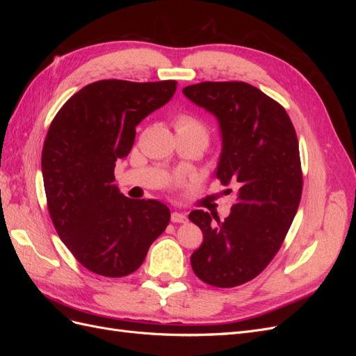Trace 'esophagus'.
<instances>
[{
  "instance_id": "esophagus-1",
  "label": "esophagus",
  "mask_w": 356,
  "mask_h": 356,
  "mask_svg": "<svg viewBox=\"0 0 356 356\" xmlns=\"http://www.w3.org/2000/svg\"><path fill=\"white\" fill-rule=\"evenodd\" d=\"M170 220H172V222H187L186 213L178 212V211H174V212H172V215H170Z\"/></svg>"
}]
</instances>
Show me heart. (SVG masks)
Listing matches in <instances>:
<instances>
[{"label": "heart", "mask_w": 356, "mask_h": 356, "mask_svg": "<svg viewBox=\"0 0 356 356\" xmlns=\"http://www.w3.org/2000/svg\"><path fill=\"white\" fill-rule=\"evenodd\" d=\"M175 129L177 132H191V134H196L199 136H202L204 141L208 143V138H209V132H208V127L204 124L199 118L193 117V115H179L175 122Z\"/></svg>", "instance_id": "1"}]
</instances>
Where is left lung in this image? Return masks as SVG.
<instances>
[{
    "instance_id": "left-lung-1",
    "label": "left lung",
    "mask_w": 356,
    "mask_h": 356,
    "mask_svg": "<svg viewBox=\"0 0 356 356\" xmlns=\"http://www.w3.org/2000/svg\"><path fill=\"white\" fill-rule=\"evenodd\" d=\"M182 93L217 117L222 149L215 177L238 187L224 221L190 212L203 233L193 272L212 286H238L273 260L297 213L303 174L296 129L281 104L243 81H203Z\"/></svg>"
}]
</instances>
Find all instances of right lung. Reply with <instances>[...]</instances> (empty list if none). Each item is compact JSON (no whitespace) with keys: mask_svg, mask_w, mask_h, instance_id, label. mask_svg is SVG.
<instances>
[{"mask_svg":"<svg viewBox=\"0 0 356 356\" xmlns=\"http://www.w3.org/2000/svg\"><path fill=\"white\" fill-rule=\"evenodd\" d=\"M175 90V80L95 81L72 95L49 127L41 170L50 218L77 261L96 275L134 273L168 227L166 204L123 196L114 168L131 153L135 127Z\"/></svg>","mask_w":356,"mask_h":356,"instance_id":"obj_1","label":"right lung"}]
</instances>
